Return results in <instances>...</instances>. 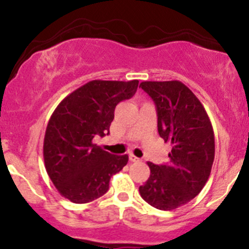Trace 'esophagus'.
<instances>
[{"label": "esophagus", "mask_w": 249, "mask_h": 249, "mask_svg": "<svg viewBox=\"0 0 249 249\" xmlns=\"http://www.w3.org/2000/svg\"><path fill=\"white\" fill-rule=\"evenodd\" d=\"M129 159H130V161H132V162H139V161H141L140 158L135 157L134 154H130V155H129Z\"/></svg>", "instance_id": "obj_1"}]
</instances>
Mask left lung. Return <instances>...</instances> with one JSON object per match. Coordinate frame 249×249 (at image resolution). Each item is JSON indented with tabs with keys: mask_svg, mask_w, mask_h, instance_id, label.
<instances>
[{
	"mask_svg": "<svg viewBox=\"0 0 249 249\" xmlns=\"http://www.w3.org/2000/svg\"><path fill=\"white\" fill-rule=\"evenodd\" d=\"M140 88L157 106L160 137L172 144L167 164L148 162L150 176L140 194L153 207L171 211L194 199L210 177L214 160L212 124L199 99L179 80L142 82Z\"/></svg>",
	"mask_w": 249,
	"mask_h": 249,
	"instance_id": "left-lung-1",
	"label": "left lung"
}]
</instances>
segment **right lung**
Here are the masks:
<instances>
[{
  "mask_svg": "<svg viewBox=\"0 0 249 249\" xmlns=\"http://www.w3.org/2000/svg\"><path fill=\"white\" fill-rule=\"evenodd\" d=\"M139 80H91L65 97L50 117L43 143L44 165L57 192L74 203L106 194L109 179L129 157L92 143L109 134L114 109L136 92Z\"/></svg>",
  "mask_w": 249,
  "mask_h": 249,
  "instance_id": "obj_1",
  "label": "right lung"
}]
</instances>
